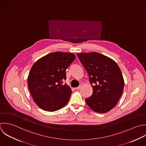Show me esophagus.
Here are the masks:
<instances>
[{
  "mask_svg": "<svg viewBox=\"0 0 146 146\" xmlns=\"http://www.w3.org/2000/svg\"><path fill=\"white\" fill-rule=\"evenodd\" d=\"M82 87V84H81V85H80L78 87H77V88H76L75 89H76V90H80V89H81Z\"/></svg>",
  "mask_w": 146,
  "mask_h": 146,
  "instance_id": "1",
  "label": "esophagus"
}]
</instances>
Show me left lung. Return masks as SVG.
I'll use <instances>...</instances> for the list:
<instances>
[{
	"mask_svg": "<svg viewBox=\"0 0 146 146\" xmlns=\"http://www.w3.org/2000/svg\"><path fill=\"white\" fill-rule=\"evenodd\" d=\"M77 54L93 84V94L85 100L86 104L97 113L109 111L117 105L123 92L125 82L119 66L113 59L99 53Z\"/></svg>",
	"mask_w": 146,
	"mask_h": 146,
	"instance_id": "8db88e82",
	"label": "left lung"
}]
</instances>
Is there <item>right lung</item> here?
I'll use <instances>...</instances> for the list:
<instances>
[{
	"mask_svg": "<svg viewBox=\"0 0 146 146\" xmlns=\"http://www.w3.org/2000/svg\"><path fill=\"white\" fill-rule=\"evenodd\" d=\"M75 58L73 53L56 52L40 58L33 65L28 77V86L40 108L52 112L68 104L72 90L63 84V81L66 79V69Z\"/></svg>",
	"mask_w": 146,
	"mask_h": 146,
	"instance_id": "1",
	"label": "right lung"
}]
</instances>
